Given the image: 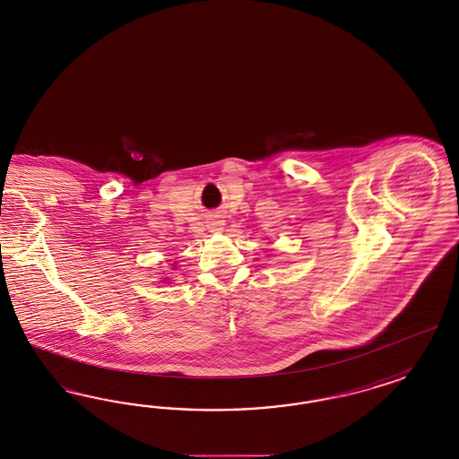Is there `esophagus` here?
Here are the masks:
<instances>
[{"instance_id": "esophagus-1", "label": "esophagus", "mask_w": 459, "mask_h": 459, "mask_svg": "<svg viewBox=\"0 0 459 459\" xmlns=\"http://www.w3.org/2000/svg\"><path fill=\"white\" fill-rule=\"evenodd\" d=\"M221 227H223V221H219V219H212V221H208V229L212 232H221Z\"/></svg>"}]
</instances>
